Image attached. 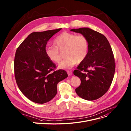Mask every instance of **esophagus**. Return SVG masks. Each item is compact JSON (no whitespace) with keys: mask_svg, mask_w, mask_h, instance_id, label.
<instances>
[{"mask_svg":"<svg viewBox=\"0 0 131 131\" xmlns=\"http://www.w3.org/2000/svg\"><path fill=\"white\" fill-rule=\"evenodd\" d=\"M67 74H68V76H71V75H72V72L71 71H68L67 72Z\"/></svg>","mask_w":131,"mask_h":131,"instance_id":"esophagus-1","label":"esophagus"}]
</instances>
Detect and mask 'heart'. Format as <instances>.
I'll return each mask as SVG.
<instances>
[{"mask_svg":"<svg viewBox=\"0 0 131 131\" xmlns=\"http://www.w3.org/2000/svg\"><path fill=\"white\" fill-rule=\"evenodd\" d=\"M55 46H48L45 49V54L52 62L59 63L62 58L60 51L65 50V60L61 62L58 67L60 69H69L77 62L81 63L88 55L89 43L88 39L82 35H76L63 32L54 40Z\"/></svg>","mask_w":131,"mask_h":131,"instance_id":"b5f03b06","label":"heart"}]
</instances>
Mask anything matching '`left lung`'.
Instances as JSON below:
<instances>
[{
	"mask_svg": "<svg viewBox=\"0 0 131 131\" xmlns=\"http://www.w3.org/2000/svg\"><path fill=\"white\" fill-rule=\"evenodd\" d=\"M71 31L85 36L89 43L88 56L74 71L81 81L76 93L86 100H97L107 92L114 77L115 63L112 48L105 36L92 29L84 27Z\"/></svg>",
	"mask_w": 131,
	"mask_h": 131,
	"instance_id": "8db88e82",
	"label": "left lung"
}]
</instances>
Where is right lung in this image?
<instances>
[{
	"label": "right lung",
	"mask_w": 131,
	"mask_h": 131,
	"mask_svg": "<svg viewBox=\"0 0 131 131\" xmlns=\"http://www.w3.org/2000/svg\"><path fill=\"white\" fill-rule=\"evenodd\" d=\"M62 28L29 34L17 48L14 60L16 83L22 93L33 102L43 104L57 94V84L67 76L45 54L47 41Z\"/></svg>",
	"instance_id": "1"
}]
</instances>
